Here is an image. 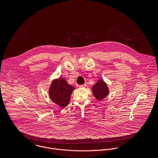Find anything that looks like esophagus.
Masks as SVG:
<instances>
[{
    "label": "esophagus",
    "mask_w": 158,
    "mask_h": 158,
    "mask_svg": "<svg viewBox=\"0 0 158 158\" xmlns=\"http://www.w3.org/2000/svg\"><path fill=\"white\" fill-rule=\"evenodd\" d=\"M86 86H87L86 84H84V85H80L79 87H80V88H85V87H86Z\"/></svg>",
    "instance_id": "1"
}]
</instances>
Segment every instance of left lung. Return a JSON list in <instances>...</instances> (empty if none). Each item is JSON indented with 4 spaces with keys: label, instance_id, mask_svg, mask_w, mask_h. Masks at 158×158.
Instances as JSON below:
<instances>
[{
    "label": "left lung",
    "instance_id": "1",
    "mask_svg": "<svg viewBox=\"0 0 158 158\" xmlns=\"http://www.w3.org/2000/svg\"><path fill=\"white\" fill-rule=\"evenodd\" d=\"M92 90L93 95L98 100H102L105 98L109 94L107 85L102 80H98L97 83L93 86Z\"/></svg>",
    "mask_w": 158,
    "mask_h": 158
}]
</instances>
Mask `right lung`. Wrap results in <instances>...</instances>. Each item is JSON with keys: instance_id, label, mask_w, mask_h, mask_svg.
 Segmentation results:
<instances>
[{"instance_id": "right-lung-1", "label": "right lung", "mask_w": 158, "mask_h": 158, "mask_svg": "<svg viewBox=\"0 0 158 158\" xmlns=\"http://www.w3.org/2000/svg\"><path fill=\"white\" fill-rule=\"evenodd\" d=\"M73 89V86L69 85L64 78H60L52 81L49 89V96L55 103L64 108L69 103Z\"/></svg>"}]
</instances>
